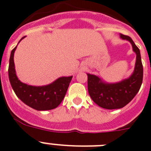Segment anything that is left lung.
<instances>
[{"instance_id": "left-lung-1", "label": "left lung", "mask_w": 151, "mask_h": 151, "mask_svg": "<svg viewBox=\"0 0 151 151\" xmlns=\"http://www.w3.org/2000/svg\"><path fill=\"white\" fill-rule=\"evenodd\" d=\"M119 35L122 39L130 42L137 55L135 67L131 76L118 83H108L97 76L87 74L89 96L99 106L107 109H120L125 106L139 92L143 82L144 72L139 48L130 37L122 34Z\"/></svg>"}]
</instances>
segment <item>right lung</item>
<instances>
[{
    "mask_svg": "<svg viewBox=\"0 0 151 151\" xmlns=\"http://www.w3.org/2000/svg\"><path fill=\"white\" fill-rule=\"evenodd\" d=\"M16 48L17 46L11 51L8 68L10 83L16 96L26 105L36 110H50L56 108L64 99L73 76L60 77L53 83L42 86H30L22 83L16 75L14 62Z\"/></svg>",
    "mask_w": 151,
    "mask_h": 151,
    "instance_id": "1",
    "label": "right lung"
}]
</instances>
